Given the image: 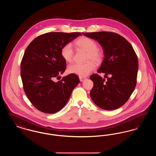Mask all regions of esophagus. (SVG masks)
<instances>
[{"label":"esophagus","instance_id":"34e87169","mask_svg":"<svg viewBox=\"0 0 156 156\" xmlns=\"http://www.w3.org/2000/svg\"><path fill=\"white\" fill-rule=\"evenodd\" d=\"M79 78H80V81L81 82L83 81L86 79V78H85V77H82V76H80Z\"/></svg>","mask_w":156,"mask_h":156}]
</instances>
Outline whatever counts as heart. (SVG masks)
<instances>
[{
  "mask_svg": "<svg viewBox=\"0 0 156 156\" xmlns=\"http://www.w3.org/2000/svg\"><path fill=\"white\" fill-rule=\"evenodd\" d=\"M75 44L88 52L87 60H92L95 62H99L102 58L101 52L98 50L97 43L88 37H82L78 40ZM61 54L63 59L67 62H71L73 59L74 50L73 45L68 43L64 45L61 50ZM94 63L89 61L84 64H73L68 67V72L69 74L77 75L85 77L95 69Z\"/></svg>",
  "mask_w": 156,
  "mask_h": 156,
  "instance_id": "1",
  "label": "heart"
}]
</instances>
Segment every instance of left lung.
<instances>
[{
	"label": "left lung",
	"mask_w": 156,
	"mask_h": 156,
	"mask_svg": "<svg viewBox=\"0 0 156 156\" xmlns=\"http://www.w3.org/2000/svg\"><path fill=\"white\" fill-rule=\"evenodd\" d=\"M82 34L97 40L102 47L105 58L98 73H105V78H108L105 80L98 74L90 76L94 82L90 92L91 99L103 109H116L126 103L135 89L139 68L137 55L130 43L117 33Z\"/></svg>",
	"instance_id": "8db88e82"
}]
</instances>
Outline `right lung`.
<instances>
[{
    "mask_svg": "<svg viewBox=\"0 0 156 156\" xmlns=\"http://www.w3.org/2000/svg\"><path fill=\"white\" fill-rule=\"evenodd\" d=\"M81 33L50 32L34 39L25 50L21 62V78L24 92L38 111L55 113L62 109L79 83L73 74L60 77L66 69V61L61 54L62 47Z\"/></svg>",
    "mask_w": 156,
    "mask_h": 156,
    "instance_id": "add662e5",
    "label": "right lung"
}]
</instances>
